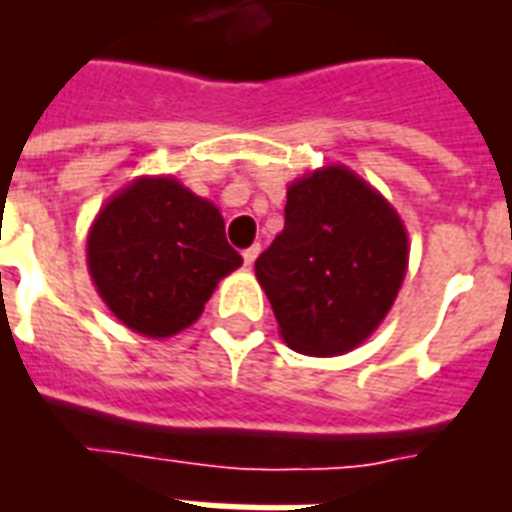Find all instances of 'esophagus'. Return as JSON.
I'll return each instance as SVG.
<instances>
[{"instance_id": "esophagus-1", "label": "esophagus", "mask_w": 512, "mask_h": 512, "mask_svg": "<svg viewBox=\"0 0 512 512\" xmlns=\"http://www.w3.org/2000/svg\"><path fill=\"white\" fill-rule=\"evenodd\" d=\"M261 253L259 245H251L248 251H243V261H245V267H253V261H256V256Z\"/></svg>"}]
</instances>
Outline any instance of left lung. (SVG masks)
Returning <instances> with one entry per match:
<instances>
[{"label":"left lung","instance_id":"left-lung-1","mask_svg":"<svg viewBox=\"0 0 512 512\" xmlns=\"http://www.w3.org/2000/svg\"><path fill=\"white\" fill-rule=\"evenodd\" d=\"M406 269L398 211L355 170L326 165L291 181L285 227L256 259V280L283 342L334 358L382 326Z\"/></svg>","mask_w":512,"mask_h":512}]
</instances>
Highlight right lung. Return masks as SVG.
<instances>
[{"label":"right lung","instance_id":"1","mask_svg":"<svg viewBox=\"0 0 512 512\" xmlns=\"http://www.w3.org/2000/svg\"><path fill=\"white\" fill-rule=\"evenodd\" d=\"M243 256L219 208L173 176H138L104 202L87 232V272L122 326L168 339L200 318Z\"/></svg>","mask_w":512,"mask_h":512}]
</instances>
